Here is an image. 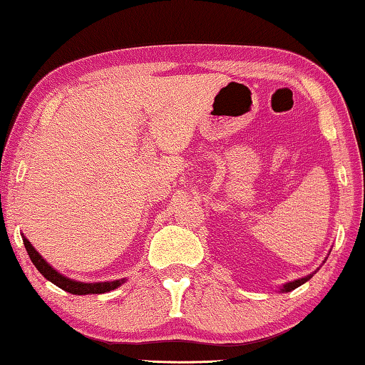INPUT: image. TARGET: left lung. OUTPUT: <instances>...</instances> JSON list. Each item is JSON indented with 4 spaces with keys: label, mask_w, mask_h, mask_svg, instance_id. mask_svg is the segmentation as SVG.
Wrapping results in <instances>:
<instances>
[{
    "label": "left lung",
    "mask_w": 365,
    "mask_h": 365,
    "mask_svg": "<svg viewBox=\"0 0 365 365\" xmlns=\"http://www.w3.org/2000/svg\"><path fill=\"white\" fill-rule=\"evenodd\" d=\"M313 274H314V272H312V274H308L307 277H302V279H297V280L287 282V284H284V285L280 287V292H282V293H287V292H292V290H295V288H298V287H300V285H303L304 282H308L309 279H312Z\"/></svg>",
    "instance_id": "1"
}]
</instances>
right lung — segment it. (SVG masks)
<instances>
[{
  "label": "right lung",
  "mask_w": 365,
  "mask_h": 365,
  "mask_svg": "<svg viewBox=\"0 0 365 365\" xmlns=\"http://www.w3.org/2000/svg\"><path fill=\"white\" fill-rule=\"evenodd\" d=\"M23 242L27 254H29V257L32 260V264L36 265V269L39 270L48 282H52L53 285H57L58 288H62V290L68 293H73V295H95V293H106V292L114 290V288L121 287L124 282H126V279H121V280H111V282H93V284H90V282H78V280L68 279V277L62 275L61 272L53 269L52 265L36 251L34 246H32L29 239H27L24 235H23Z\"/></svg>",
  "instance_id": "1"
}]
</instances>
